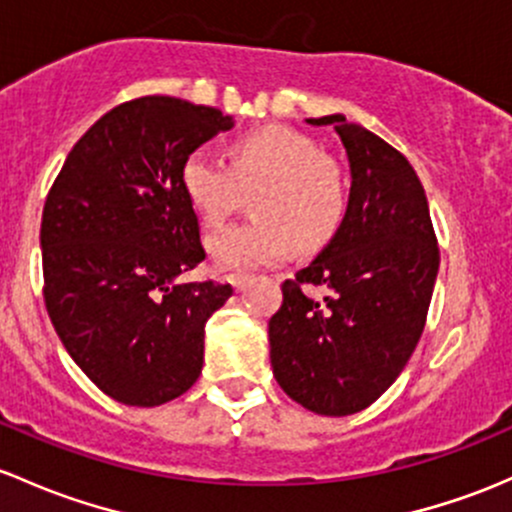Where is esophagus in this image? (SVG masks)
<instances>
[{
  "label": "esophagus",
  "mask_w": 512,
  "mask_h": 512,
  "mask_svg": "<svg viewBox=\"0 0 512 512\" xmlns=\"http://www.w3.org/2000/svg\"><path fill=\"white\" fill-rule=\"evenodd\" d=\"M225 279H228V282L233 284V287L240 292V289L247 287V282H250L252 277H250V274H228V277H225Z\"/></svg>",
  "instance_id": "34e87169"
}]
</instances>
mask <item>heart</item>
Instances as JSON below:
<instances>
[{
  "mask_svg": "<svg viewBox=\"0 0 512 512\" xmlns=\"http://www.w3.org/2000/svg\"><path fill=\"white\" fill-rule=\"evenodd\" d=\"M181 186L208 228H220L252 198L247 223L208 238V255L223 270L274 265L316 250L336 235L348 203L346 171L324 154L309 134L270 125L242 134L230 149V164L196 149L181 166Z\"/></svg>",
  "mask_w": 512,
  "mask_h": 512,
  "instance_id": "heart-1",
  "label": "heart"
}]
</instances>
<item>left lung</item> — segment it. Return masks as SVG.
Here are the masks:
<instances>
[{
    "instance_id": "8db88e82",
    "label": "left lung",
    "mask_w": 512,
    "mask_h": 512,
    "mask_svg": "<svg viewBox=\"0 0 512 512\" xmlns=\"http://www.w3.org/2000/svg\"><path fill=\"white\" fill-rule=\"evenodd\" d=\"M333 125L351 161L341 228L309 267L284 279L270 319L279 387L306 410L346 417L373 405L417 348L439 272L427 196L410 161L343 115ZM324 288V298H311Z\"/></svg>"
}]
</instances>
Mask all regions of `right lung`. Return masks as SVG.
I'll return each instance as SVG.
<instances>
[{
    "label": "right lung",
    "instance_id": "1",
    "mask_svg": "<svg viewBox=\"0 0 512 512\" xmlns=\"http://www.w3.org/2000/svg\"><path fill=\"white\" fill-rule=\"evenodd\" d=\"M233 127L215 107L147 95L75 142L43 203V301L66 351L105 395L157 407L203 368V328L230 284H179L206 260L181 186L191 152Z\"/></svg>",
    "mask_w": 512,
    "mask_h": 512
}]
</instances>
